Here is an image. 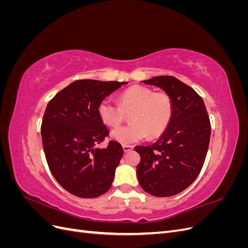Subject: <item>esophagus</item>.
<instances>
[{
    "label": "esophagus",
    "mask_w": 248,
    "mask_h": 248,
    "mask_svg": "<svg viewBox=\"0 0 248 248\" xmlns=\"http://www.w3.org/2000/svg\"><path fill=\"white\" fill-rule=\"evenodd\" d=\"M123 150L125 153H127V152H130L131 150H133V147L129 146V145H123Z\"/></svg>",
    "instance_id": "esophagus-1"
}]
</instances>
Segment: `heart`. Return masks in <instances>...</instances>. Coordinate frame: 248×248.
<instances>
[{"instance_id": "1", "label": "heart", "mask_w": 248, "mask_h": 248, "mask_svg": "<svg viewBox=\"0 0 248 248\" xmlns=\"http://www.w3.org/2000/svg\"><path fill=\"white\" fill-rule=\"evenodd\" d=\"M118 103L110 98L98 106L102 123L115 128L123 122L125 114H130L131 124L119 127L111 132V139L123 145L140 141L148 137H158L167 129L172 116L170 97L164 92H155L144 86H133L120 95Z\"/></svg>"}]
</instances>
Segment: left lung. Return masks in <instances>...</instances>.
I'll return each mask as SVG.
<instances>
[{
	"label": "left lung",
	"mask_w": 248,
	"mask_h": 248,
	"mask_svg": "<svg viewBox=\"0 0 248 248\" xmlns=\"http://www.w3.org/2000/svg\"><path fill=\"white\" fill-rule=\"evenodd\" d=\"M141 82L158 87L170 97L172 116L158 140L134 148L140 155L137 176L146 192L171 197L186 189L200 174L211 136L210 120L201 96L178 78L155 77Z\"/></svg>",
	"instance_id": "8db88e82"
}]
</instances>
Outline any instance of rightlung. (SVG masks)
Masks as SVG:
<instances>
[{"label": "right lung", "instance_id": "1", "mask_svg": "<svg viewBox=\"0 0 248 248\" xmlns=\"http://www.w3.org/2000/svg\"><path fill=\"white\" fill-rule=\"evenodd\" d=\"M126 84L76 80L47 104L41 125L44 154L57 182L73 196L93 199L110 188L123 148L114 140L107 148L96 147L108 134L98 106Z\"/></svg>", "mask_w": 248, "mask_h": 248}]
</instances>
